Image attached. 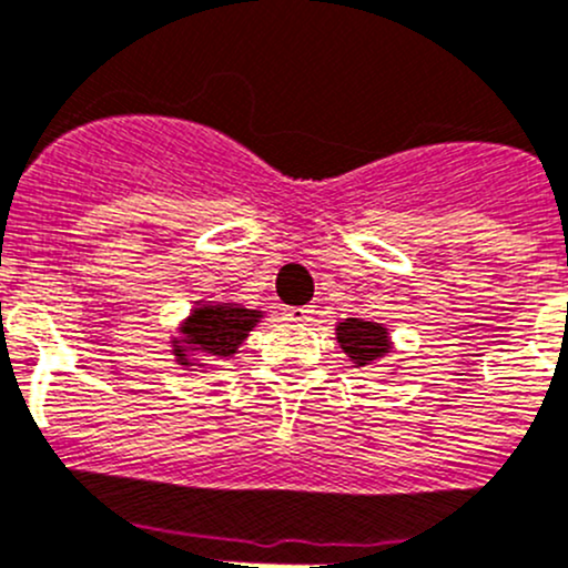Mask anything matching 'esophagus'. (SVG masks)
I'll use <instances>...</instances> for the list:
<instances>
[{
	"label": "esophagus",
	"instance_id": "esophagus-1",
	"mask_svg": "<svg viewBox=\"0 0 568 568\" xmlns=\"http://www.w3.org/2000/svg\"><path fill=\"white\" fill-rule=\"evenodd\" d=\"M313 304H304V307H285L283 321H288V324H307V321L313 318Z\"/></svg>",
	"mask_w": 568,
	"mask_h": 568
}]
</instances>
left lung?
<instances>
[{"label": "left lung", "instance_id": "left-lung-1", "mask_svg": "<svg viewBox=\"0 0 568 568\" xmlns=\"http://www.w3.org/2000/svg\"><path fill=\"white\" fill-rule=\"evenodd\" d=\"M337 343L348 354L354 367H367V364L384 359L392 351L389 329L384 324L364 318H343L337 324Z\"/></svg>", "mask_w": 568, "mask_h": 568}]
</instances>
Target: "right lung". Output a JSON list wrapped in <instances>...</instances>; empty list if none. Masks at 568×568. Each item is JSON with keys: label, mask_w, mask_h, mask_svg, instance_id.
Returning <instances> with one entry per match:
<instances>
[{"label": "right lung", "mask_w": 568, "mask_h": 568, "mask_svg": "<svg viewBox=\"0 0 568 568\" xmlns=\"http://www.w3.org/2000/svg\"><path fill=\"white\" fill-rule=\"evenodd\" d=\"M261 318H264V310H247L234 302L195 304L179 329L182 337H174L176 362L182 367H193L195 354L231 359Z\"/></svg>", "instance_id": "add662e5"}]
</instances>
